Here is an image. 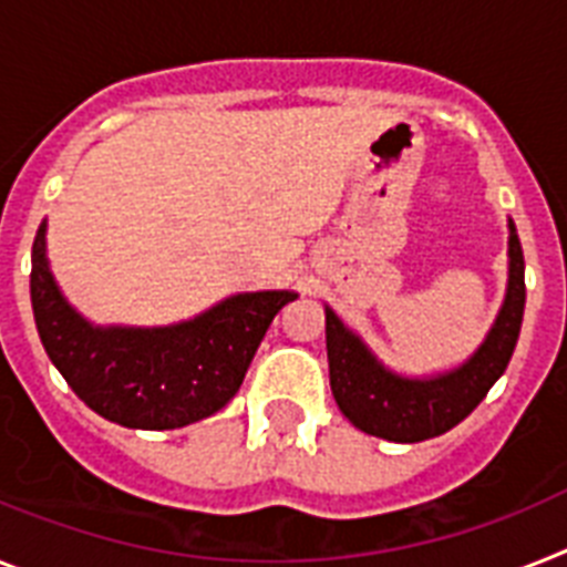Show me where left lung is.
I'll list each match as a JSON object with an SVG mask.
<instances>
[{
  "label": "left lung",
  "mask_w": 567,
  "mask_h": 567,
  "mask_svg": "<svg viewBox=\"0 0 567 567\" xmlns=\"http://www.w3.org/2000/svg\"><path fill=\"white\" fill-rule=\"evenodd\" d=\"M525 317V256L511 221V282L496 326L467 363L450 374L409 380L386 372L360 337L326 308L328 378L340 412L369 435L394 444H417L444 435L487 398L489 386L504 374L516 349Z\"/></svg>",
  "instance_id": "left-lung-1"
}]
</instances>
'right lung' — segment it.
Segmentation results:
<instances>
[{
    "label": "right lung",
    "instance_id": "right-lung-1",
    "mask_svg": "<svg viewBox=\"0 0 567 567\" xmlns=\"http://www.w3.org/2000/svg\"><path fill=\"white\" fill-rule=\"evenodd\" d=\"M291 299L297 293H239L181 326L94 328L56 288L45 225L33 239L31 306L51 363L85 406L130 430H175L227 406Z\"/></svg>",
    "mask_w": 567,
    "mask_h": 567
}]
</instances>
